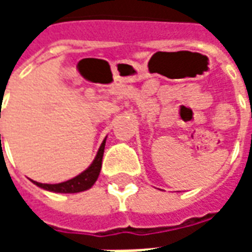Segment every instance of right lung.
Wrapping results in <instances>:
<instances>
[{
    "label": "right lung",
    "instance_id": "obj_1",
    "mask_svg": "<svg viewBox=\"0 0 252 252\" xmlns=\"http://www.w3.org/2000/svg\"><path fill=\"white\" fill-rule=\"evenodd\" d=\"M104 148L105 140L101 144V147H99L97 157L93 160V163L90 164L83 173L77 175L75 178L66 181V182H62V184H55V185H51V184H40V182H36V181H33V184L39 186V188L50 190V191H55V193H79V191H83V190L90 189L94 185V182L97 181L99 171H101L102 157H104Z\"/></svg>",
    "mask_w": 252,
    "mask_h": 252
}]
</instances>
